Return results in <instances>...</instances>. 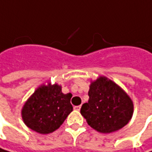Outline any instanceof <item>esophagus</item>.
<instances>
[{
    "label": "esophagus",
    "mask_w": 152,
    "mask_h": 152,
    "mask_svg": "<svg viewBox=\"0 0 152 152\" xmlns=\"http://www.w3.org/2000/svg\"><path fill=\"white\" fill-rule=\"evenodd\" d=\"M74 109L76 110V111H80V109H81V105H79V106H76V107H74Z\"/></svg>",
    "instance_id": "obj_1"
}]
</instances>
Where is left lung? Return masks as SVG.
<instances>
[{
	"mask_svg": "<svg viewBox=\"0 0 152 152\" xmlns=\"http://www.w3.org/2000/svg\"><path fill=\"white\" fill-rule=\"evenodd\" d=\"M89 100L83 104L81 113L94 130L109 133L125 126L131 120L133 104L126 93L106 77L90 85Z\"/></svg>",
	"mask_w": 152,
	"mask_h": 152,
	"instance_id": "1",
	"label": "left lung"
}]
</instances>
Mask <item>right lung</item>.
I'll return each mask as SVG.
<instances>
[{
	"mask_svg": "<svg viewBox=\"0 0 152 152\" xmlns=\"http://www.w3.org/2000/svg\"><path fill=\"white\" fill-rule=\"evenodd\" d=\"M71 94L62 93L58 84L39 87L25 103L22 118L25 124L41 134L57 130L73 110Z\"/></svg>",
	"mask_w": 152,
	"mask_h": 152,
	"instance_id": "obj_1",
	"label": "right lung"
}]
</instances>
